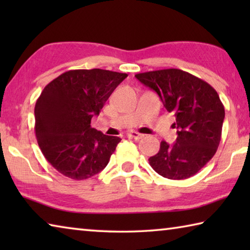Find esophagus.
Masks as SVG:
<instances>
[{
  "label": "esophagus",
  "mask_w": 250,
  "mask_h": 250,
  "mask_svg": "<svg viewBox=\"0 0 250 250\" xmlns=\"http://www.w3.org/2000/svg\"><path fill=\"white\" fill-rule=\"evenodd\" d=\"M129 135H130L131 138H133L134 140H140V139H142L143 137H145V134L139 133V132H137V131H132V132L129 133Z\"/></svg>",
  "instance_id": "1"
}]
</instances>
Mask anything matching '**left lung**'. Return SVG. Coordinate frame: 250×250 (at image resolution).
Listing matches in <instances>:
<instances>
[{
	"instance_id": "8db88e82",
	"label": "left lung",
	"mask_w": 250,
	"mask_h": 250,
	"mask_svg": "<svg viewBox=\"0 0 250 250\" xmlns=\"http://www.w3.org/2000/svg\"><path fill=\"white\" fill-rule=\"evenodd\" d=\"M160 97L175 116L177 138L173 145L161 142L149 159L152 168L170 180L193 176L216 153L222 137L225 109L219 96L204 80L181 69L170 68L135 75Z\"/></svg>"
}]
</instances>
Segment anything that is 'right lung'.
Segmentation results:
<instances>
[{"instance_id": "1", "label": "right lung", "mask_w": 250, "mask_h": 250, "mask_svg": "<svg viewBox=\"0 0 250 250\" xmlns=\"http://www.w3.org/2000/svg\"><path fill=\"white\" fill-rule=\"evenodd\" d=\"M126 74L76 69L58 76L35 104V134L45 159L69 179L86 180L107 167L119 137L91 128L105 101Z\"/></svg>"}]
</instances>
